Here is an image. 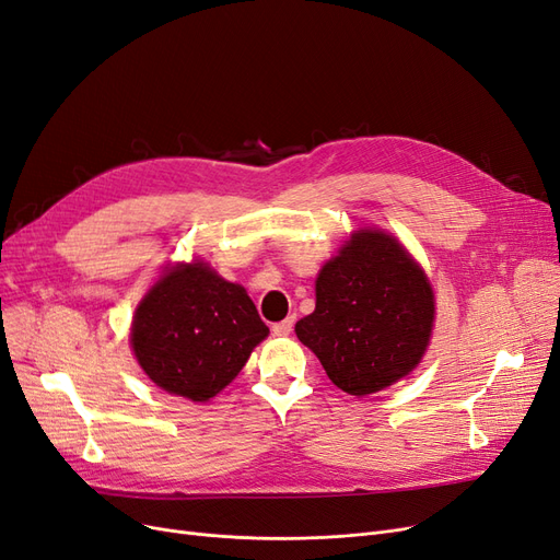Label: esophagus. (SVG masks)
Listing matches in <instances>:
<instances>
[{"instance_id": "1", "label": "esophagus", "mask_w": 560, "mask_h": 560, "mask_svg": "<svg viewBox=\"0 0 560 560\" xmlns=\"http://www.w3.org/2000/svg\"><path fill=\"white\" fill-rule=\"evenodd\" d=\"M292 329H294V315L287 317L284 322H278V324L271 326L273 336H289V334H292Z\"/></svg>"}]
</instances>
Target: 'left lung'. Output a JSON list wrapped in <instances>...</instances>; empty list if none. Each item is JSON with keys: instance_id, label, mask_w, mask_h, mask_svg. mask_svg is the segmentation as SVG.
Returning <instances> with one entry per match:
<instances>
[{"instance_id": "obj_1", "label": "left lung", "mask_w": 560, "mask_h": 560, "mask_svg": "<svg viewBox=\"0 0 560 560\" xmlns=\"http://www.w3.org/2000/svg\"><path fill=\"white\" fill-rule=\"evenodd\" d=\"M315 311L296 322L338 389L365 396L408 375L427 352L433 289L394 236L359 229L315 282Z\"/></svg>"}]
</instances>
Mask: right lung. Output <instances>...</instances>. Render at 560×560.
Segmentation results:
<instances>
[{"mask_svg":"<svg viewBox=\"0 0 560 560\" xmlns=\"http://www.w3.org/2000/svg\"><path fill=\"white\" fill-rule=\"evenodd\" d=\"M266 336L245 289L201 261L166 271L131 324V347L145 375L197 402L220 394Z\"/></svg>","mask_w":560,"mask_h":560,"instance_id":"1","label":"right lung"}]
</instances>
